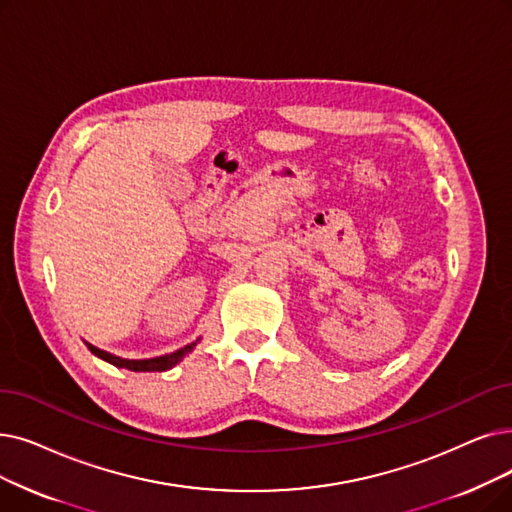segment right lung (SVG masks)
I'll list each match as a JSON object with an SVG mask.
<instances>
[{
	"label": "right lung",
	"instance_id": "add662e5",
	"mask_svg": "<svg viewBox=\"0 0 512 512\" xmlns=\"http://www.w3.org/2000/svg\"><path fill=\"white\" fill-rule=\"evenodd\" d=\"M85 345L94 355H98V358H102L104 362L113 364L117 368H127V370H133V372H163V370L173 368L177 362H182L184 355L190 353L196 343H190V345L177 349L173 353L161 355V358H150V360H123V358H117V355L106 353V351H102V349H98V347H94L90 343H85Z\"/></svg>",
	"mask_w": 512,
	"mask_h": 512
}]
</instances>
